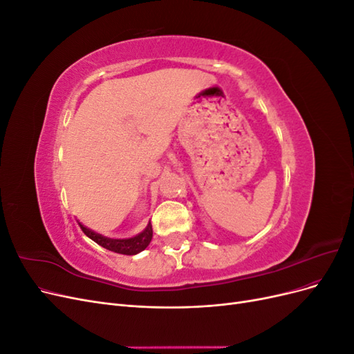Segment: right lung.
I'll list each match as a JSON object with an SVG mask.
<instances>
[{
	"label": "right lung",
	"mask_w": 354,
	"mask_h": 354,
	"mask_svg": "<svg viewBox=\"0 0 354 354\" xmlns=\"http://www.w3.org/2000/svg\"><path fill=\"white\" fill-rule=\"evenodd\" d=\"M80 227L90 239H93L95 243L103 246V248L118 252V254H125V255H136L138 252H142L146 246L151 243L152 234H153L152 224H147V227L140 234H137V236L130 238V239H109V238H104V236H102V234L95 233L87 227H84L82 224H80Z\"/></svg>",
	"instance_id": "1"
}]
</instances>
